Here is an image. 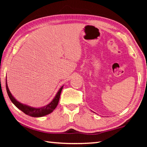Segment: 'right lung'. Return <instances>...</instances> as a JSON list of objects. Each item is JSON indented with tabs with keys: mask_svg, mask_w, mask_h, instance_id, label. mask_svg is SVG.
I'll list each match as a JSON object with an SVG mask.
<instances>
[{
	"mask_svg": "<svg viewBox=\"0 0 147 147\" xmlns=\"http://www.w3.org/2000/svg\"><path fill=\"white\" fill-rule=\"evenodd\" d=\"M63 86H62L61 88L59 89L58 92L57 93L56 96L53 99V100L52 101L51 103L49 104L48 105L45 107H43V108H32V107L28 106L27 105H24V104L20 103L19 102L16 100L13 96H12L10 91H9L8 85H7V82H6V88L7 93H8L9 98L12 102H13V104L17 107V108H19L20 110H21L23 112L26 114V115L32 116V117H43V116L48 115V114L51 113V112H53L54 109H55L56 106H58L59 97H60V94H61L62 89H63Z\"/></svg>",
	"mask_w": 147,
	"mask_h": 147,
	"instance_id": "add662e5",
	"label": "right lung"
}]
</instances>
